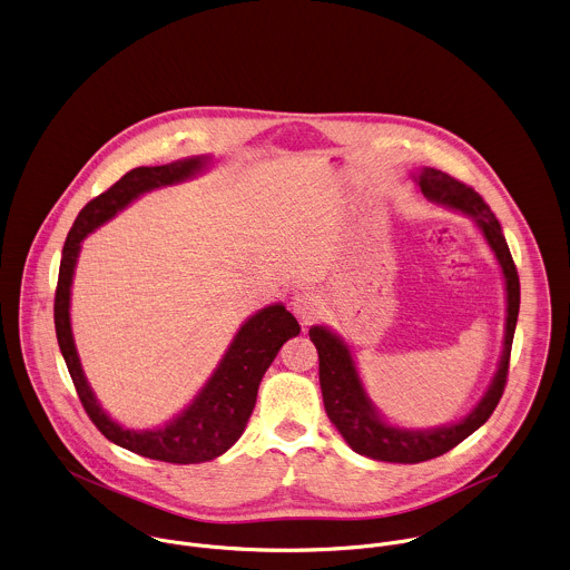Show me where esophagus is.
Masks as SVG:
<instances>
[{"label": "esophagus", "mask_w": 570, "mask_h": 570, "mask_svg": "<svg viewBox=\"0 0 570 570\" xmlns=\"http://www.w3.org/2000/svg\"><path fill=\"white\" fill-rule=\"evenodd\" d=\"M293 311H295V315L302 320V322H313L320 313H322V308H324V302H322V297L315 293V291H311V288H304V291H299V293H295V297H293Z\"/></svg>", "instance_id": "1"}]
</instances>
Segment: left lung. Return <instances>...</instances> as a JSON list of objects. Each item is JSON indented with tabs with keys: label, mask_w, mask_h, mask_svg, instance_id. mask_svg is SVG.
Returning a JSON list of instances; mask_svg holds the SVG:
<instances>
[{
	"label": "left lung",
	"mask_w": 570,
	"mask_h": 570,
	"mask_svg": "<svg viewBox=\"0 0 570 570\" xmlns=\"http://www.w3.org/2000/svg\"><path fill=\"white\" fill-rule=\"evenodd\" d=\"M417 181L429 199L462 210L478 222L502 266L509 295V315L502 362L487 395L462 422L435 431H406L380 420L377 411L366 397L348 346L337 335L322 326H313L308 331L320 355V386L328 420L335 424V429L342 433V438L355 453L377 462L393 464H420L440 458L455 449L460 442H464L469 435H473L493 415L507 389L511 346L520 313V275L511 257L502 226L491 206L484 202V197L473 186H466L464 181L435 168H424Z\"/></svg>",
	"instance_id": "left-lung-1"
}]
</instances>
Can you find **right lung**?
Returning a JSON list of instances; mask_svg holds the SVG:
<instances>
[{"mask_svg":"<svg viewBox=\"0 0 570 570\" xmlns=\"http://www.w3.org/2000/svg\"><path fill=\"white\" fill-rule=\"evenodd\" d=\"M204 164L206 157H193L164 166H139L128 170L108 190L90 199L79 210L72 228L68 230L55 288L57 344L61 348L63 362L68 366L70 380L86 415L112 444L141 458L168 464L208 462L226 453L237 442L255 409L257 389L266 368L273 364L282 344L299 335L297 320L282 304H273L253 315L239 328L217 371L202 389V393L193 400V404L164 429L137 433L130 429H121L99 409L83 377L70 333V284L79 255V244L90 230L108 222L117 210L128 206L141 193L188 179Z\"/></svg>","mask_w":570,"mask_h":570,"instance_id":"obj_1","label":"right lung"}]
</instances>
